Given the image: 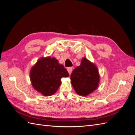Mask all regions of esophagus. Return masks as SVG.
I'll return each mask as SVG.
<instances>
[{"instance_id": "esophagus-1", "label": "esophagus", "mask_w": 135, "mask_h": 135, "mask_svg": "<svg viewBox=\"0 0 135 135\" xmlns=\"http://www.w3.org/2000/svg\"><path fill=\"white\" fill-rule=\"evenodd\" d=\"M67 70H68V73H69V74L70 75L71 72H72L73 68H72V67H69V68H68L67 69Z\"/></svg>"}]
</instances>
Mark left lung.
<instances>
[{"label":"left lung","mask_w":135,"mask_h":135,"mask_svg":"<svg viewBox=\"0 0 135 135\" xmlns=\"http://www.w3.org/2000/svg\"><path fill=\"white\" fill-rule=\"evenodd\" d=\"M71 83L79 95L86 96L99 86L100 75L96 65L85 57L81 59L80 65L72 72Z\"/></svg>","instance_id":"1"}]
</instances>
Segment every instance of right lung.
<instances>
[{
    "label": "right lung",
    "instance_id": "obj_1",
    "mask_svg": "<svg viewBox=\"0 0 135 135\" xmlns=\"http://www.w3.org/2000/svg\"><path fill=\"white\" fill-rule=\"evenodd\" d=\"M69 75L63 65L60 64L56 58L51 57L39 59L30 73L32 87L46 96L55 93L61 85V79Z\"/></svg>",
    "mask_w": 135,
    "mask_h": 135
}]
</instances>
